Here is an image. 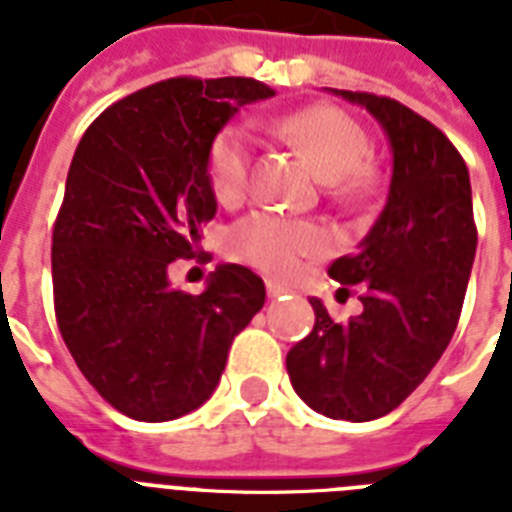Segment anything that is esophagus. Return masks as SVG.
Wrapping results in <instances>:
<instances>
[{"instance_id":"obj_1","label":"esophagus","mask_w":512,"mask_h":512,"mask_svg":"<svg viewBox=\"0 0 512 512\" xmlns=\"http://www.w3.org/2000/svg\"><path fill=\"white\" fill-rule=\"evenodd\" d=\"M265 289H268V297H281V294H286L289 292V286H284V284H278V281H265Z\"/></svg>"}]
</instances>
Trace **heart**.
I'll return each mask as SVG.
<instances>
[{"mask_svg": "<svg viewBox=\"0 0 512 512\" xmlns=\"http://www.w3.org/2000/svg\"><path fill=\"white\" fill-rule=\"evenodd\" d=\"M278 134L310 160L313 170L339 197H352L371 184V139L352 115L339 107L313 105L289 112L276 123ZM252 147L244 128L228 126L215 136L207 160V176L220 202H236L247 189ZM326 247L318 226L278 213H252L228 231V252L236 260L289 276L299 257L315 255Z\"/></svg>", "mask_w": 512, "mask_h": 512, "instance_id": "b5f03b06", "label": "heart"}]
</instances>
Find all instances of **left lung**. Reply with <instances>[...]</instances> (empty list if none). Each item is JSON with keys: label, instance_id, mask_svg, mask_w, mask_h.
I'll use <instances>...</instances> for the list:
<instances>
[{"label": "left lung", "instance_id": "1", "mask_svg": "<svg viewBox=\"0 0 512 512\" xmlns=\"http://www.w3.org/2000/svg\"><path fill=\"white\" fill-rule=\"evenodd\" d=\"M371 112L392 149L386 205L357 252L328 273L360 284L363 313L336 323L321 299L313 331L286 355L315 413L363 423L392 413L447 350L476 257L471 178L452 141L397 99L328 89Z\"/></svg>", "mask_w": 512, "mask_h": 512}]
</instances>
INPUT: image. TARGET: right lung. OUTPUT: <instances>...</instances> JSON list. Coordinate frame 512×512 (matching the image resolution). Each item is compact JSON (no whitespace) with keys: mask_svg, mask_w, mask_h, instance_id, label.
<instances>
[{"mask_svg":"<svg viewBox=\"0 0 512 512\" xmlns=\"http://www.w3.org/2000/svg\"><path fill=\"white\" fill-rule=\"evenodd\" d=\"M273 94L252 78H170L107 107L78 141L52 234L54 313L86 381L128 418L205 405L265 305L244 265H218L202 294L173 289L168 265L197 252L218 213L215 136Z\"/></svg>","mask_w":512,"mask_h":512,"instance_id":"1","label":"right lung"}]
</instances>
